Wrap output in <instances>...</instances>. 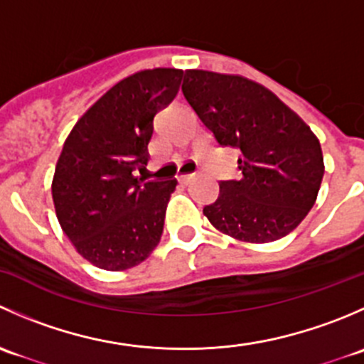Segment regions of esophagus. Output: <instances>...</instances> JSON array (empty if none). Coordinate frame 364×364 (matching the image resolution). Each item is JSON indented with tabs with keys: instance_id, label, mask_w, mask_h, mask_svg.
<instances>
[{
	"instance_id": "obj_1",
	"label": "esophagus",
	"mask_w": 364,
	"mask_h": 364,
	"mask_svg": "<svg viewBox=\"0 0 364 364\" xmlns=\"http://www.w3.org/2000/svg\"><path fill=\"white\" fill-rule=\"evenodd\" d=\"M192 179H193V174H181V176H179V181H181L183 185H188Z\"/></svg>"
}]
</instances>
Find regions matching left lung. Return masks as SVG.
<instances>
[{"mask_svg":"<svg viewBox=\"0 0 364 364\" xmlns=\"http://www.w3.org/2000/svg\"><path fill=\"white\" fill-rule=\"evenodd\" d=\"M183 95L220 146L240 151V178L220 181L203 209L215 229L247 243L287 236L317 200L318 139L273 91L241 75L186 70Z\"/></svg>","mask_w":364,"mask_h":364,"instance_id":"left-lung-1","label":"left lung"}]
</instances>
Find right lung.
<instances>
[{
	"instance_id": "obj_1",
	"label": "right lung",
	"mask_w": 364,
	"mask_h": 364,
	"mask_svg": "<svg viewBox=\"0 0 364 364\" xmlns=\"http://www.w3.org/2000/svg\"><path fill=\"white\" fill-rule=\"evenodd\" d=\"M183 70H142L114 84L80 116L53 178L58 222L93 266L123 271L160 243L165 209L178 181H144L156 112L179 91Z\"/></svg>"
}]
</instances>
